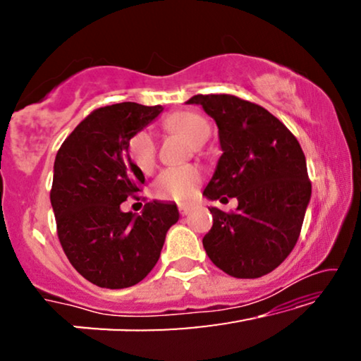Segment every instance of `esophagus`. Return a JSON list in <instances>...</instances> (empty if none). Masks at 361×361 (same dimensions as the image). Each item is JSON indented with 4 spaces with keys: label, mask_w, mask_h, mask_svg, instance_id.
<instances>
[{
    "label": "esophagus",
    "mask_w": 361,
    "mask_h": 361,
    "mask_svg": "<svg viewBox=\"0 0 361 361\" xmlns=\"http://www.w3.org/2000/svg\"><path fill=\"white\" fill-rule=\"evenodd\" d=\"M192 209H194V207H192L190 204H180V205H179L180 215H189L190 212H192Z\"/></svg>",
    "instance_id": "34e87169"
}]
</instances>
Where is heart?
I'll list each match as a JSON object with an SVG mask.
<instances>
[{"instance_id": "heart-1", "label": "heart", "mask_w": 361, "mask_h": 361, "mask_svg": "<svg viewBox=\"0 0 361 361\" xmlns=\"http://www.w3.org/2000/svg\"><path fill=\"white\" fill-rule=\"evenodd\" d=\"M164 126L172 133L185 136L192 145L200 146L209 140L212 128L204 116L195 111H179L167 116ZM131 161L145 174H149L156 166V141L151 133L140 131L128 145ZM202 174L195 166L169 167L154 182V194L159 199L185 202L189 200L200 184Z\"/></svg>"}]
</instances>
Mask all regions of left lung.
I'll list each match as a JSON object with an SVG mask.
<instances>
[{
  "label": "left lung",
  "instance_id": "1",
  "mask_svg": "<svg viewBox=\"0 0 361 361\" xmlns=\"http://www.w3.org/2000/svg\"><path fill=\"white\" fill-rule=\"evenodd\" d=\"M219 128L221 156L204 189L209 200H238L236 212L212 207L202 243L216 268L255 279L278 268L299 238L312 185L295 136L263 106L233 95H195Z\"/></svg>",
  "mask_w": 361,
  "mask_h": 361
}]
</instances>
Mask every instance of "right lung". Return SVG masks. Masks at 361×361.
<instances>
[{
	"label": "right lung",
	"mask_w": 361,
	"mask_h": 361,
	"mask_svg": "<svg viewBox=\"0 0 361 361\" xmlns=\"http://www.w3.org/2000/svg\"><path fill=\"white\" fill-rule=\"evenodd\" d=\"M162 110L133 102L98 108L56 156L51 204L59 240L73 268L100 288L123 289L145 279L179 220L172 202H147L141 215L120 209L145 184L128 145Z\"/></svg>",
	"instance_id": "obj_1"
}]
</instances>
